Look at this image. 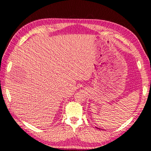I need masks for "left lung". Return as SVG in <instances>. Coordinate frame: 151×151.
Returning a JSON list of instances; mask_svg holds the SVG:
<instances>
[{
  "label": "left lung",
  "mask_w": 151,
  "mask_h": 151,
  "mask_svg": "<svg viewBox=\"0 0 151 151\" xmlns=\"http://www.w3.org/2000/svg\"><path fill=\"white\" fill-rule=\"evenodd\" d=\"M98 129H99V128H98Z\"/></svg>",
  "instance_id": "left-lung-1"
}]
</instances>
